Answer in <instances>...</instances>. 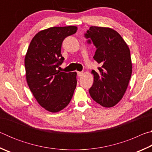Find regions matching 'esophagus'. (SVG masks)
Returning a JSON list of instances; mask_svg holds the SVG:
<instances>
[{"label": "esophagus", "instance_id": "1", "mask_svg": "<svg viewBox=\"0 0 152 152\" xmlns=\"http://www.w3.org/2000/svg\"><path fill=\"white\" fill-rule=\"evenodd\" d=\"M83 72H77V75L78 76H82L83 75Z\"/></svg>", "mask_w": 152, "mask_h": 152}]
</instances>
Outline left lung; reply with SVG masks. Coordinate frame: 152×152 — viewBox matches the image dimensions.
<instances>
[{
    "label": "left lung",
    "instance_id": "1",
    "mask_svg": "<svg viewBox=\"0 0 152 152\" xmlns=\"http://www.w3.org/2000/svg\"><path fill=\"white\" fill-rule=\"evenodd\" d=\"M84 37L88 44L95 46L93 58L101 66L98 72L92 70L94 82L89 93L101 106L112 107L121 100L132 76L129 49L121 36L110 28L92 26Z\"/></svg>",
    "mask_w": 152,
    "mask_h": 152
}]
</instances>
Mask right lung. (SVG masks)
<instances>
[{
	"label": "right lung",
	"instance_id": "obj_1",
	"mask_svg": "<svg viewBox=\"0 0 152 152\" xmlns=\"http://www.w3.org/2000/svg\"><path fill=\"white\" fill-rule=\"evenodd\" d=\"M76 31L75 26L41 31L32 39L25 56L28 86L38 103L50 112L64 109L76 87V72L58 70L64 60L61 54L63 41Z\"/></svg>",
	"mask_w": 152,
	"mask_h": 152
}]
</instances>
